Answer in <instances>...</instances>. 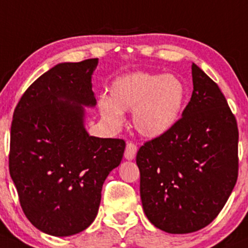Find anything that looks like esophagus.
<instances>
[{"label": "esophagus", "mask_w": 248, "mask_h": 248, "mask_svg": "<svg viewBox=\"0 0 248 248\" xmlns=\"http://www.w3.org/2000/svg\"><path fill=\"white\" fill-rule=\"evenodd\" d=\"M137 151H138V147L134 142H127L126 150H124V158L128 159V160H132V159L135 158Z\"/></svg>", "instance_id": "1"}]
</instances>
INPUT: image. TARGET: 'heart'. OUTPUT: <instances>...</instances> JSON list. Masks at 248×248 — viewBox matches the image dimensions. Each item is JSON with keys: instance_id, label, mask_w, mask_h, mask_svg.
Here are the masks:
<instances>
[{"instance_id": "1", "label": "heart", "mask_w": 248, "mask_h": 248, "mask_svg": "<svg viewBox=\"0 0 248 248\" xmlns=\"http://www.w3.org/2000/svg\"><path fill=\"white\" fill-rule=\"evenodd\" d=\"M111 100L101 97L98 108L114 124L122 122V111L133 110V124L141 135L155 138L178 121L186 98V88L178 77L155 72H133L117 77L110 85Z\"/></svg>"}]
</instances>
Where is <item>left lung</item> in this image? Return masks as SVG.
<instances>
[{
  "label": "left lung",
  "mask_w": 248,
  "mask_h": 248,
  "mask_svg": "<svg viewBox=\"0 0 248 248\" xmlns=\"http://www.w3.org/2000/svg\"><path fill=\"white\" fill-rule=\"evenodd\" d=\"M191 72L194 90L181 119L137 153L144 212L155 227L172 234L209 225L239 172L235 116L212 78L195 64Z\"/></svg>",
  "instance_id": "1"
}]
</instances>
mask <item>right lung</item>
<instances>
[{"label":"right lung","mask_w":248,"mask_h":248,"mask_svg":"<svg viewBox=\"0 0 248 248\" xmlns=\"http://www.w3.org/2000/svg\"><path fill=\"white\" fill-rule=\"evenodd\" d=\"M97 58L62 62L21 96L10 127L9 173L34 227L56 236L84 231L97 215L103 182L120 165L124 139L90 137L84 109L95 106Z\"/></svg>","instance_id":"obj_1"}]
</instances>
